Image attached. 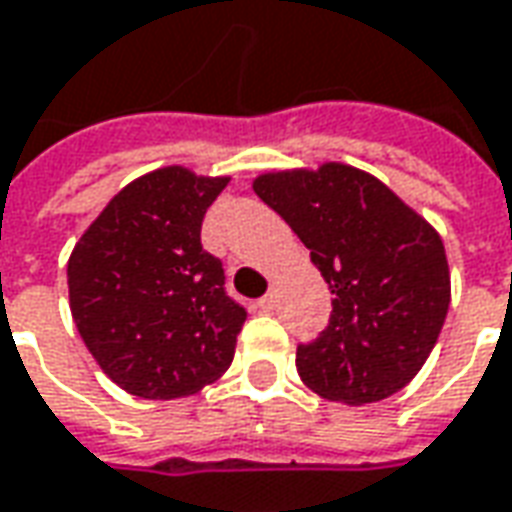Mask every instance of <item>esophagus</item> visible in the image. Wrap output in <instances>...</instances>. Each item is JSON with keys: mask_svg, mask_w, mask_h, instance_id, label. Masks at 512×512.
I'll list each match as a JSON object with an SVG mask.
<instances>
[{"mask_svg": "<svg viewBox=\"0 0 512 512\" xmlns=\"http://www.w3.org/2000/svg\"><path fill=\"white\" fill-rule=\"evenodd\" d=\"M274 302H277V294H274V291H269V294H266L263 300L257 302V305H260L263 311H271V308H274Z\"/></svg>", "mask_w": 512, "mask_h": 512, "instance_id": "esophagus-1", "label": "esophagus"}]
</instances>
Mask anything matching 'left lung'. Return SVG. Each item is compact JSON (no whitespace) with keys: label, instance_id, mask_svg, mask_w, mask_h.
Returning <instances> with one entry per match:
<instances>
[{"label":"left lung","instance_id":"left-lung-1","mask_svg":"<svg viewBox=\"0 0 512 512\" xmlns=\"http://www.w3.org/2000/svg\"><path fill=\"white\" fill-rule=\"evenodd\" d=\"M252 190L311 249L336 294L328 328L297 347L302 384L347 406L401 392L434 350L451 302L440 232L344 162L269 170Z\"/></svg>","mask_w":512,"mask_h":512}]
</instances>
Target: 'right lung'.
I'll return each mask as SVG.
<instances>
[{
	"label": "right lung",
	"instance_id": "right-lung-1",
	"mask_svg": "<svg viewBox=\"0 0 512 512\" xmlns=\"http://www.w3.org/2000/svg\"><path fill=\"white\" fill-rule=\"evenodd\" d=\"M229 176L184 165L128 182L66 263L69 311L100 370L128 395L173 401L227 373L246 311L224 291L201 221Z\"/></svg>",
	"mask_w": 512,
	"mask_h": 512
}]
</instances>
